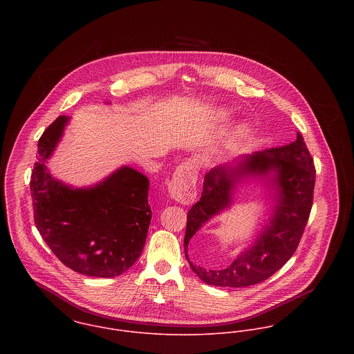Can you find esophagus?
I'll return each instance as SVG.
<instances>
[{
    "label": "esophagus",
    "mask_w": 354,
    "mask_h": 354,
    "mask_svg": "<svg viewBox=\"0 0 354 354\" xmlns=\"http://www.w3.org/2000/svg\"><path fill=\"white\" fill-rule=\"evenodd\" d=\"M196 169L191 163H183L177 167L169 183V195L181 204H191L196 199Z\"/></svg>",
    "instance_id": "34e87169"
}]
</instances>
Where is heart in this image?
Instances as JSON below:
<instances>
[{
    "instance_id": "obj_1",
    "label": "heart",
    "mask_w": 354,
    "mask_h": 354,
    "mask_svg": "<svg viewBox=\"0 0 354 354\" xmlns=\"http://www.w3.org/2000/svg\"><path fill=\"white\" fill-rule=\"evenodd\" d=\"M232 115V110L229 109H219L216 111V120L218 121H223V120H227L229 117ZM251 129L247 124H241L239 127H236L230 133L229 136L226 138L225 140V145H223V152L225 153H233L234 151L239 150V147L243 145V142L248 138Z\"/></svg>"
}]
</instances>
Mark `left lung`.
<instances>
[{"instance_id":"8db88e82","label":"left lung","mask_w":354,"mask_h":354,"mask_svg":"<svg viewBox=\"0 0 354 354\" xmlns=\"http://www.w3.org/2000/svg\"><path fill=\"white\" fill-rule=\"evenodd\" d=\"M315 173L313 159L300 132L290 145L253 152L232 165L211 169L204 176L201 201L187 215L184 250L192 271L204 283L222 288L251 286L277 272L301 240L312 208ZM254 176L264 179L274 191L276 205L253 245L221 270L194 263L187 256L190 239L209 218L230 207L240 182Z\"/></svg>"}]
</instances>
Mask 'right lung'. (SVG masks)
Instances as JSON below:
<instances>
[{"instance_id": "obj_1", "label": "right lung", "mask_w": 354, "mask_h": 354, "mask_svg": "<svg viewBox=\"0 0 354 354\" xmlns=\"http://www.w3.org/2000/svg\"><path fill=\"white\" fill-rule=\"evenodd\" d=\"M71 117L59 115L38 142L30 188L37 229L71 270L88 277L124 274L139 259L151 222L150 181L121 166L101 183L73 188L46 166Z\"/></svg>"}]
</instances>
